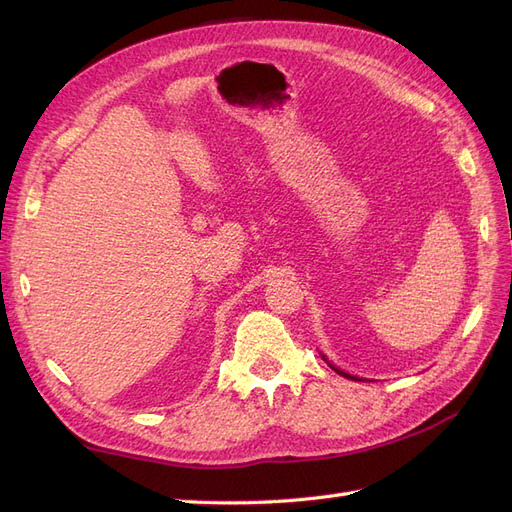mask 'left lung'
<instances>
[{
    "label": "left lung",
    "mask_w": 512,
    "mask_h": 512,
    "mask_svg": "<svg viewBox=\"0 0 512 512\" xmlns=\"http://www.w3.org/2000/svg\"><path fill=\"white\" fill-rule=\"evenodd\" d=\"M322 359H324V354H322ZM324 361H327V359H324ZM329 363V361H327ZM331 365V363H329ZM335 371H337V374L339 376H344V378H350V380H359V378H356V376H350V374H346V371H342V369H339V367H335V365H331Z\"/></svg>",
    "instance_id": "8db88e82"
}]
</instances>
